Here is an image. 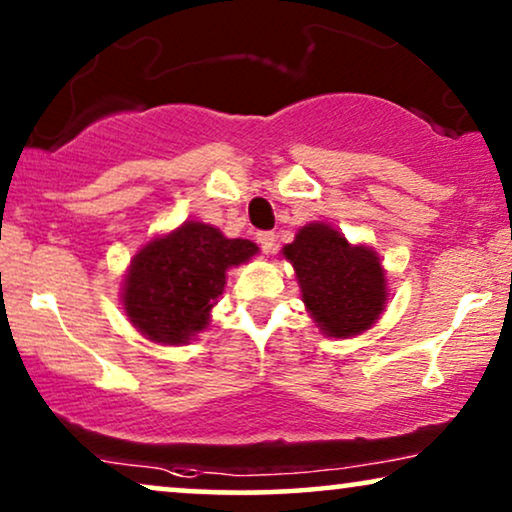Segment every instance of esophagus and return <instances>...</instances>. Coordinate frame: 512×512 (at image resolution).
I'll list each match as a JSON object with an SVG mask.
<instances>
[{
  "instance_id": "34e87169",
  "label": "esophagus",
  "mask_w": 512,
  "mask_h": 512,
  "mask_svg": "<svg viewBox=\"0 0 512 512\" xmlns=\"http://www.w3.org/2000/svg\"><path fill=\"white\" fill-rule=\"evenodd\" d=\"M256 242H258V247L265 251V254H270V251L275 249L277 237H275V233H270V230H263V233L256 235Z\"/></svg>"
}]
</instances>
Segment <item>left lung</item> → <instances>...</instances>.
Returning <instances> with one entry per match:
<instances>
[{"label": "left lung", "instance_id": "left-lung-1", "mask_svg": "<svg viewBox=\"0 0 512 512\" xmlns=\"http://www.w3.org/2000/svg\"><path fill=\"white\" fill-rule=\"evenodd\" d=\"M282 256L296 270L305 312L326 338L366 333L387 310V272L368 244H352L331 223L298 228Z\"/></svg>", "mask_w": 512, "mask_h": 512}]
</instances>
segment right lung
Masks as SVG:
<instances>
[{
    "label": "right lung",
    "mask_w": 512,
    "mask_h": 512,
    "mask_svg": "<svg viewBox=\"0 0 512 512\" xmlns=\"http://www.w3.org/2000/svg\"><path fill=\"white\" fill-rule=\"evenodd\" d=\"M256 254L251 240H230L209 223L184 221L132 256L121 289L125 317L146 340L188 345L212 321L226 272Z\"/></svg>",
    "instance_id": "obj_1"
}]
</instances>
